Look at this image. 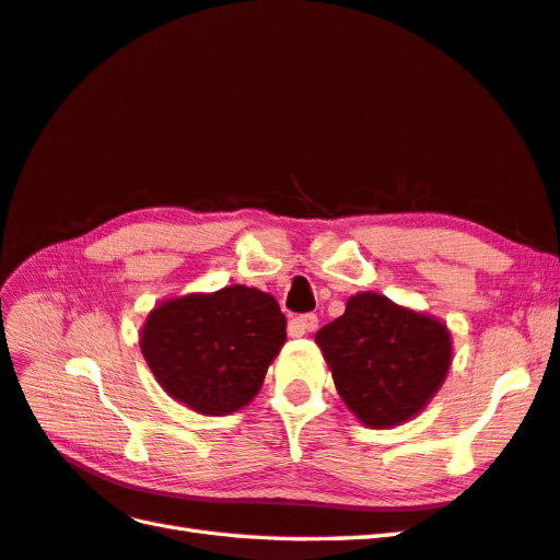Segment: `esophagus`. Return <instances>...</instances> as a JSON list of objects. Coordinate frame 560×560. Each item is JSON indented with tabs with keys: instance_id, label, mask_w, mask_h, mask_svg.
<instances>
[{
	"instance_id": "obj_1",
	"label": "esophagus",
	"mask_w": 560,
	"mask_h": 560,
	"mask_svg": "<svg viewBox=\"0 0 560 560\" xmlns=\"http://www.w3.org/2000/svg\"><path fill=\"white\" fill-rule=\"evenodd\" d=\"M318 327V318L316 313H304V316H296L290 320V332L292 335H306V332H313Z\"/></svg>"
}]
</instances>
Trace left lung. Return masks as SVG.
<instances>
[{"mask_svg":"<svg viewBox=\"0 0 560 560\" xmlns=\"http://www.w3.org/2000/svg\"><path fill=\"white\" fill-rule=\"evenodd\" d=\"M316 342L339 397L371 428H392L420 413L452 365L446 325L387 296L361 292L320 327Z\"/></svg>","mask_w":560,"mask_h":560,"instance_id":"1","label":"left lung"}]
</instances>
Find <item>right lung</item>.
<instances>
[{"mask_svg":"<svg viewBox=\"0 0 560 560\" xmlns=\"http://www.w3.org/2000/svg\"><path fill=\"white\" fill-rule=\"evenodd\" d=\"M282 311L270 294L230 284L156 306L140 347L159 385L203 416H228L261 389L284 345Z\"/></svg>","mask_w":560,"mask_h":560,"instance_id":"1","label":"right lung"}]
</instances>
